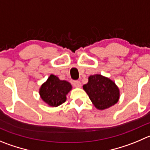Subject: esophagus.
Segmentation results:
<instances>
[{
    "label": "esophagus",
    "instance_id": "obj_1",
    "mask_svg": "<svg viewBox=\"0 0 150 150\" xmlns=\"http://www.w3.org/2000/svg\"><path fill=\"white\" fill-rule=\"evenodd\" d=\"M72 84H73V86H75V87H81V82L80 81H73V83H72Z\"/></svg>",
    "mask_w": 150,
    "mask_h": 150
}]
</instances>
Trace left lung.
Listing matches in <instances>:
<instances>
[{
  "mask_svg": "<svg viewBox=\"0 0 150 150\" xmlns=\"http://www.w3.org/2000/svg\"><path fill=\"white\" fill-rule=\"evenodd\" d=\"M83 88L95 107L100 110L115 104L120 97L119 89L115 83L101 75H90Z\"/></svg>",
  "mask_w": 150,
  "mask_h": 150,
  "instance_id": "8db88e82",
  "label": "left lung"
}]
</instances>
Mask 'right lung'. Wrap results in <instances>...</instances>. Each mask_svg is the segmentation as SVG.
I'll use <instances>...</instances> for the list:
<instances>
[{
	"label": "right lung",
	"instance_id": "1",
	"mask_svg": "<svg viewBox=\"0 0 150 150\" xmlns=\"http://www.w3.org/2000/svg\"><path fill=\"white\" fill-rule=\"evenodd\" d=\"M72 89V85L67 81H61L57 76L51 75L47 81L40 88V98L51 107H58L67 100L68 92Z\"/></svg>",
	"mask_w": 150,
	"mask_h": 150
}]
</instances>
